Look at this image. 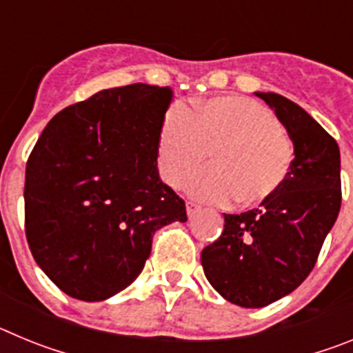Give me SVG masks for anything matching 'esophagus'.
<instances>
[{
    "label": "esophagus",
    "instance_id": "esophagus-1",
    "mask_svg": "<svg viewBox=\"0 0 353 353\" xmlns=\"http://www.w3.org/2000/svg\"><path fill=\"white\" fill-rule=\"evenodd\" d=\"M185 210H187V217L191 219V217H194V215L198 214V212L201 210V208H199L196 203H191V201H187V203H185Z\"/></svg>",
    "mask_w": 353,
    "mask_h": 353
}]
</instances>
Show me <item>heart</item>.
Masks as SVG:
<instances>
[{
    "label": "heart",
    "mask_w": 353,
    "mask_h": 353,
    "mask_svg": "<svg viewBox=\"0 0 353 353\" xmlns=\"http://www.w3.org/2000/svg\"><path fill=\"white\" fill-rule=\"evenodd\" d=\"M212 154L214 168L187 185L194 198L226 203H261L288 179L293 145L269 109L245 97H217L194 113L173 105L159 130V170L180 187Z\"/></svg>",
    "instance_id": "heart-1"
}]
</instances>
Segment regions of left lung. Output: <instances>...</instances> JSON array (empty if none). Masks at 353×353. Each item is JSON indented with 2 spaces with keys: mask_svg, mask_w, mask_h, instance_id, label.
<instances>
[{
  "mask_svg": "<svg viewBox=\"0 0 353 353\" xmlns=\"http://www.w3.org/2000/svg\"><path fill=\"white\" fill-rule=\"evenodd\" d=\"M293 143L288 179L260 208L224 214V230L201 251L208 283L240 307H263L292 293L316 263L341 207V157L334 138L301 105L254 92Z\"/></svg>",
  "mask_w": 353,
  "mask_h": 353,
  "instance_id": "left-lung-1",
  "label": "left lung"
}]
</instances>
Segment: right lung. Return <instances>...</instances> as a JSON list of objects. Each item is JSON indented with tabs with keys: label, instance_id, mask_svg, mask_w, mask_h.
I'll use <instances>...</instances> for the list:
<instances>
[{
	"label": "right lung",
	"instance_id": "add662e5",
	"mask_svg": "<svg viewBox=\"0 0 353 353\" xmlns=\"http://www.w3.org/2000/svg\"><path fill=\"white\" fill-rule=\"evenodd\" d=\"M170 86L129 84L68 105L49 121L26 164L31 254L61 292L113 297L141 274L157 230L185 223V203L157 170Z\"/></svg>",
	"mask_w": 353,
	"mask_h": 353
}]
</instances>
